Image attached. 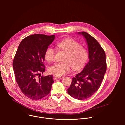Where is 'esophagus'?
I'll use <instances>...</instances> for the list:
<instances>
[{"instance_id":"obj_1","label":"esophagus","mask_w":125,"mask_h":125,"mask_svg":"<svg viewBox=\"0 0 125 125\" xmlns=\"http://www.w3.org/2000/svg\"><path fill=\"white\" fill-rule=\"evenodd\" d=\"M55 78H56V79H63V78H64V77L63 76H55Z\"/></svg>"}]
</instances>
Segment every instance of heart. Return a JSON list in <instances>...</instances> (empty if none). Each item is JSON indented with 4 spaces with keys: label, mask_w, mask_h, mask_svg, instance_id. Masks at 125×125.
<instances>
[{
    "label": "heart",
    "mask_w": 125,
    "mask_h": 125,
    "mask_svg": "<svg viewBox=\"0 0 125 125\" xmlns=\"http://www.w3.org/2000/svg\"><path fill=\"white\" fill-rule=\"evenodd\" d=\"M57 46L67 53L65 59L67 62L56 63L51 65L49 68V72L52 74L57 76L65 75L70 70V65L74 69H79L83 67L88 59L87 50L74 40H64L58 43ZM54 55L55 50L48 47L45 51L44 58L50 62L54 59Z\"/></svg>",
    "instance_id": "1"
}]
</instances>
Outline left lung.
I'll use <instances>...</instances> for the list:
<instances>
[{
    "label": "left lung",
    "instance_id": "8db88e82",
    "mask_svg": "<svg viewBox=\"0 0 125 125\" xmlns=\"http://www.w3.org/2000/svg\"><path fill=\"white\" fill-rule=\"evenodd\" d=\"M85 39L89 61L81 72L72 78L68 94L79 100L90 97L99 88L106 71L105 51L98 42L86 32H78Z\"/></svg>",
    "mask_w": 125,
    "mask_h": 125
}]
</instances>
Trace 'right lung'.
I'll return each instance as SVG.
<instances>
[{
	"instance_id": "right-lung-1",
	"label": "right lung",
	"mask_w": 125,
	"mask_h": 125,
	"mask_svg": "<svg viewBox=\"0 0 125 125\" xmlns=\"http://www.w3.org/2000/svg\"><path fill=\"white\" fill-rule=\"evenodd\" d=\"M55 35L35 34L24 39L18 47L13 68L22 93L32 100L40 99L50 92L53 76H41L45 71L44 53Z\"/></svg>"
}]
</instances>
